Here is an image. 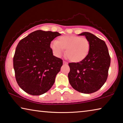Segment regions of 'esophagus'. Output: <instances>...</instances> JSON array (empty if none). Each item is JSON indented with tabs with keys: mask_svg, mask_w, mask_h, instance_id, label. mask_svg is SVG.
Returning <instances> with one entry per match:
<instances>
[{
	"mask_svg": "<svg viewBox=\"0 0 123 123\" xmlns=\"http://www.w3.org/2000/svg\"><path fill=\"white\" fill-rule=\"evenodd\" d=\"M63 63L64 64V65H66V64H67V62H66V61H63Z\"/></svg>",
	"mask_w": 123,
	"mask_h": 123,
	"instance_id": "obj_1",
	"label": "esophagus"
}]
</instances>
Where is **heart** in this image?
Here are the masks:
<instances>
[{
    "label": "heart",
    "instance_id": "1",
    "mask_svg": "<svg viewBox=\"0 0 123 123\" xmlns=\"http://www.w3.org/2000/svg\"><path fill=\"white\" fill-rule=\"evenodd\" d=\"M50 47L54 54L61 57L65 52L71 61L79 62L85 59L89 53L90 44L86 38L76 36H63L53 41Z\"/></svg>",
    "mask_w": 123,
    "mask_h": 123
}]
</instances>
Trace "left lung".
<instances>
[{"mask_svg":"<svg viewBox=\"0 0 123 123\" xmlns=\"http://www.w3.org/2000/svg\"><path fill=\"white\" fill-rule=\"evenodd\" d=\"M90 44L89 53L85 59L69 63V82L80 92L91 94L98 90L106 82L110 65V57L104 41L89 32H83Z\"/></svg>","mask_w":123,"mask_h":123,"instance_id":"1","label":"left lung"}]
</instances>
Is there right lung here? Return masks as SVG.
Returning a JSON list of instances; mask_svg holds the SVG:
<instances>
[{
  "label": "right lung",
  "instance_id": "add662e5",
  "mask_svg": "<svg viewBox=\"0 0 123 123\" xmlns=\"http://www.w3.org/2000/svg\"><path fill=\"white\" fill-rule=\"evenodd\" d=\"M61 34L37 30L21 39L13 57V67L18 85L28 94L41 95L54 84L63 61L53 56L51 41Z\"/></svg>",
  "mask_w": 123,
  "mask_h": 123
}]
</instances>
